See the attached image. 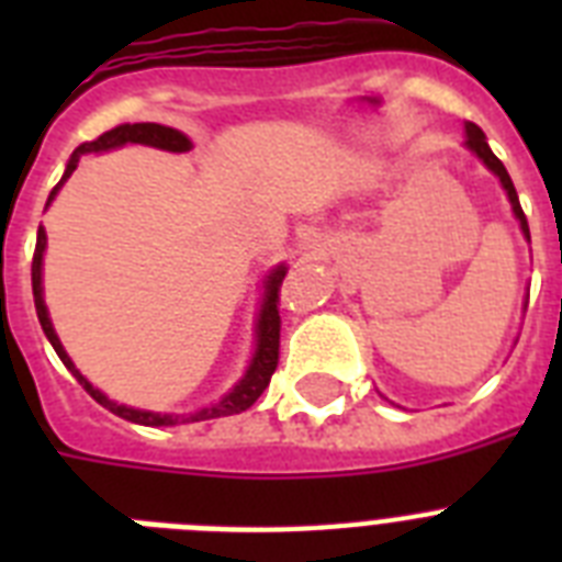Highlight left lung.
<instances>
[{
    "label": "left lung",
    "instance_id": "8db88e82",
    "mask_svg": "<svg viewBox=\"0 0 562 562\" xmlns=\"http://www.w3.org/2000/svg\"><path fill=\"white\" fill-rule=\"evenodd\" d=\"M463 145H467V148H470V151L475 154V157H479V160L484 162L490 171H493V175H496L498 183H502V189L507 192L510 210H514V215H516V221H519V227H522L525 238L531 241V233H528V221H525V212H522V206H519V194H516V189H514V180H510V175H507V169L502 166V160H498L496 154L490 151L487 136H484V131H481L479 125L467 122V139H463Z\"/></svg>",
    "mask_w": 562,
    "mask_h": 562
}]
</instances>
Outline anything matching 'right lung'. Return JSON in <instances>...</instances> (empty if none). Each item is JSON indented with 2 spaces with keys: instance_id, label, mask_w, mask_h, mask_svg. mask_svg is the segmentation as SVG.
<instances>
[{
  "instance_id": "add662e5",
  "label": "right lung",
  "mask_w": 562,
  "mask_h": 562,
  "mask_svg": "<svg viewBox=\"0 0 562 562\" xmlns=\"http://www.w3.org/2000/svg\"><path fill=\"white\" fill-rule=\"evenodd\" d=\"M122 145H148V148H160V151H171V154H187L192 151V139H189L183 131H175V127L157 125V122H139V125H119L108 134H101L99 139H92V143H83L75 148V154L66 162V171L60 183L52 189L48 194L46 206L55 201V194L60 192L69 175L78 169V160H81L83 154H101V151H113V148H122ZM43 254H46V229L40 224L37 229V247H34V262H31V289H34V306H37V317L40 326H43V333H46L48 344L55 347V352L60 356V361L66 364V370L83 384V391L90 393L92 400L104 405L108 411H113L116 417L131 419L136 426H178V423H201V419H212V417H229V414H238V411H247L254 405L262 391L271 382L273 370H277V361H280V308H277V300H280V282L285 277V265H273L268 277L262 282V306H259V315H256V326H254V356H250V364H247L245 375L238 379L233 387H229L218 402H212L206 408L194 411V414H160V411H145V408H131V405H119L108 396V393H101L95 384L81 373V370L75 368V361L69 359V352L64 350V344L57 338L55 326H52V317H48L46 300H43Z\"/></svg>"
}]
</instances>
